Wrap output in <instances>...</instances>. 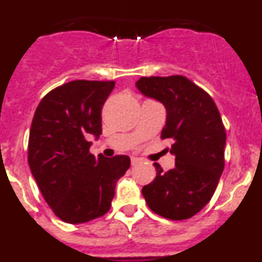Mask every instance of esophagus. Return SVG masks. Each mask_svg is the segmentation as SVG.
Returning a JSON list of instances; mask_svg holds the SVG:
<instances>
[{"label":"esophagus","mask_w":262,"mask_h":262,"mask_svg":"<svg viewBox=\"0 0 262 262\" xmlns=\"http://www.w3.org/2000/svg\"><path fill=\"white\" fill-rule=\"evenodd\" d=\"M131 164H133V165H136V164H139L138 157H131Z\"/></svg>","instance_id":"34e87169"}]
</instances>
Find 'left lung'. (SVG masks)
I'll use <instances>...</instances> for the list:
<instances>
[{
  "label": "left lung",
  "mask_w": 262,
  "mask_h": 262,
  "mask_svg": "<svg viewBox=\"0 0 262 262\" xmlns=\"http://www.w3.org/2000/svg\"><path fill=\"white\" fill-rule=\"evenodd\" d=\"M144 96L166 107L161 139H172L176 166L157 176L142 193L148 207L170 221H185L205 207L214 195L224 169L226 128L214 99L181 75L149 76L136 82Z\"/></svg>",
  "instance_id": "obj_1"
}]
</instances>
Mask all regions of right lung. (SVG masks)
Segmentation results:
<instances>
[{"label":"right lung","instance_id":"obj_1","mask_svg":"<svg viewBox=\"0 0 262 262\" xmlns=\"http://www.w3.org/2000/svg\"><path fill=\"white\" fill-rule=\"evenodd\" d=\"M115 81L73 80L48 92L32 119L27 160L41 195L62 222L85 223L110 210L129 157L90 154L102 134V107Z\"/></svg>","mask_w":262,"mask_h":262}]
</instances>
